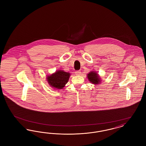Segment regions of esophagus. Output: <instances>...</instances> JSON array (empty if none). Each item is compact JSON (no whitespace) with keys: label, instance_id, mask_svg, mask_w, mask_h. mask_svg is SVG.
<instances>
[{"label":"esophagus","instance_id":"obj_1","mask_svg":"<svg viewBox=\"0 0 146 146\" xmlns=\"http://www.w3.org/2000/svg\"><path fill=\"white\" fill-rule=\"evenodd\" d=\"M75 73H76V76H79V75H80V74H81V72H80V70H78V71H76V72H75Z\"/></svg>","mask_w":146,"mask_h":146}]
</instances>
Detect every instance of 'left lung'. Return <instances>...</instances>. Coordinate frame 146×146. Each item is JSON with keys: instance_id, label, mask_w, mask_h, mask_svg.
<instances>
[{"instance_id": "8db88e82", "label": "left lung", "mask_w": 146, "mask_h": 146, "mask_svg": "<svg viewBox=\"0 0 146 146\" xmlns=\"http://www.w3.org/2000/svg\"><path fill=\"white\" fill-rule=\"evenodd\" d=\"M87 77L91 83L94 85H98L102 82L100 76L95 71H91L90 72L87 74Z\"/></svg>"}]
</instances>
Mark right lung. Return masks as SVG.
Returning a JSON list of instances; mask_svg holds the SVG:
<instances>
[{"mask_svg": "<svg viewBox=\"0 0 146 146\" xmlns=\"http://www.w3.org/2000/svg\"><path fill=\"white\" fill-rule=\"evenodd\" d=\"M70 74L63 70H58L48 76L46 80L49 85L54 89H62L68 82Z\"/></svg>", "mask_w": 146, "mask_h": 146, "instance_id": "add662e5", "label": "right lung"}]
</instances>
